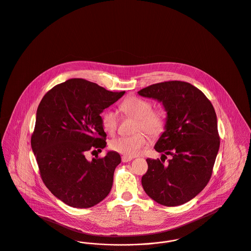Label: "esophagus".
<instances>
[{"instance_id":"1","label":"esophagus","mask_w":251,"mask_h":251,"mask_svg":"<svg viewBox=\"0 0 251 251\" xmlns=\"http://www.w3.org/2000/svg\"><path fill=\"white\" fill-rule=\"evenodd\" d=\"M131 160H133V157H127V156H123L122 157V162H124V163L130 162Z\"/></svg>"}]
</instances>
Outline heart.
Returning <instances> with one entry per match:
<instances>
[{
  "mask_svg": "<svg viewBox=\"0 0 251 251\" xmlns=\"http://www.w3.org/2000/svg\"><path fill=\"white\" fill-rule=\"evenodd\" d=\"M121 110L137 120L135 130H144L151 137L163 133L167 125V113L163 108H152L151 100L137 96H129L121 103ZM117 115L112 110H105L101 114V126L106 133H115L117 129ZM149 143V138L143 131L131 136H120L109 142V148L127 157H134Z\"/></svg>",
  "mask_w": 251,
  "mask_h": 251,
  "instance_id": "heart-1",
  "label": "heart"
}]
</instances>
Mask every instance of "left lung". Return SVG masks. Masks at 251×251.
<instances>
[{
    "mask_svg": "<svg viewBox=\"0 0 251 251\" xmlns=\"http://www.w3.org/2000/svg\"><path fill=\"white\" fill-rule=\"evenodd\" d=\"M138 94L163 103L166 130L154 149L162 157L171 156L167 164L162 158L147 159L144 190L160 204H183L200 193L212 174L220 148L214 107L200 89L181 81L151 84Z\"/></svg>",
    "mask_w": 251,
    "mask_h": 251,
    "instance_id": "obj_1",
    "label": "left lung"
}]
</instances>
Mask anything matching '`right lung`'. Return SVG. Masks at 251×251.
I'll list each match as a JSON object with an SVG mask.
<instances>
[{
    "label": "right lung",
    "mask_w": 251,
    "mask_h": 251,
    "mask_svg": "<svg viewBox=\"0 0 251 251\" xmlns=\"http://www.w3.org/2000/svg\"><path fill=\"white\" fill-rule=\"evenodd\" d=\"M124 94L76 78L55 85L38 106L31 148L43 182L69 206L91 207L111 190L119 153L92 161L85 153L105 148L100 114Z\"/></svg>",
    "instance_id": "1"
}]
</instances>
